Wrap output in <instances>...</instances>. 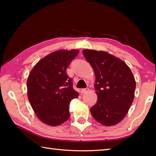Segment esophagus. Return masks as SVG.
<instances>
[{"instance_id":"1","label":"esophagus","mask_w":156,"mask_h":156,"mask_svg":"<svg viewBox=\"0 0 156 156\" xmlns=\"http://www.w3.org/2000/svg\"><path fill=\"white\" fill-rule=\"evenodd\" d=\"M88 91H89V89H88V88L82 89H81V93H82V94H84V93H86V92H87Z\"/></svg>"}]
</instances>
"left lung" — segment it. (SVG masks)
Segmentation results:
<instances>
[{
  "label": "left lung",
  "instance_id": "1",
  "mask_svg": "<svg viewBox=\"0 0 156 156\" xmlns=\"http://www.w3.org/2000/svg\"><path fill=\"white\" fill-rule=\"evenodd\" d=\"M83 54L94 69V87L98 100L90 110L98 122L105 126L119 123L133 101L136 80L127 65L104 51L84 49Z\"/></svg>",
  "mask_w": 156,
  "mask_h": 156
}]
</instances>
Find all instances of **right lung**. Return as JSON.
<instances>
[{
  "mask_svg": "<svg viewBox=\"0 0 156 156\" xmlns=\"http://www.w3.org/2000/svg\"><path fill=\"white\" fill-rule=\"evenodd\" d=\"M78 53L77 49L52 52L39 60L29 74V101L38 119L47 125H60L70 117V102L79 94L66 69Z\"/></svg>",
  "mask_w": 156,
  "mask_h": 156,
  "instance_id": "1",
  "label": "right lung"
}]
</instances>
